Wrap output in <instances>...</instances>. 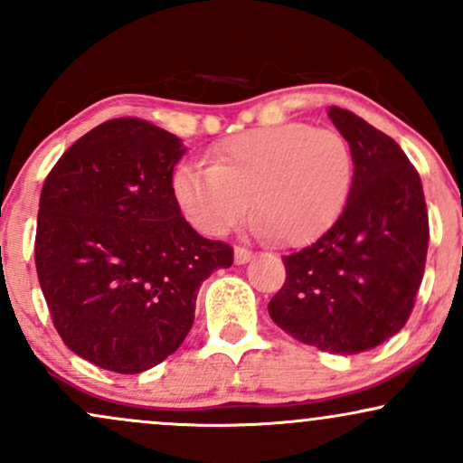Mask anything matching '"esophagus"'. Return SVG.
<instances>
[{
  "label": "esophagus",
  "mask_w": 463,
  "mask_h": 463,
  "mask_svg": "<svg viewBox=\"0 0 463 463\" xmlns=\"http://www.w3.org/2000/svg\"><path fill=\"white\" fill-rule=\"evenodd\" d=\"M252 257H254L252 250H248V248H243V246H237V248H235V263H237V265L248 263Z\"/></svg>",
  "instance_id": "34e87169"
}]
</instances>
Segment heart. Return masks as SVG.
Wrapping results in <instances>:
<instances>
[{
	"label": "heart",
	"instance_id": "obj_1",
	"mask_svg": "<svg viewBox=\"0 0 463 463\" xmlns=\"http://www.w3.org/2000/svg\"><path fill=\"white\" fill-rule=\"evenodd\" d=\"M354 156L339 132L309 124L263 126L228 137L209 167L180 165L172 191L191 226L222 237L250 215L287 246H305L346 209Z\"/></svg>",
	"mask_w": 463,
	"mask_h": 463
}]
</instances>
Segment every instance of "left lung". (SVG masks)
Returning a JSON list of instances; mask_svg holds the SVG:
<instances>
[{"label":"left lung","instance_id":"left-lung-1","mask_svg":"<svg viewBox=\"0 0 463 463\" xmlns=\"http://www.w3.org/2000/svg\"><path fill=\"white\" fill-rule=\"evenodd\" d=\"M350 143L354 183L346 209L311 246L287 254L269 317L302 344L357 354L405 326L422 283L429 213L401 146L350 110L331 106Z\"/></svg>","mask_w":463,"mask_h":463}]
</instances>
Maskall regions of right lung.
Returning a JSON list of instances; mask_svg holds the SVG:
<instances>
[{"label":"right lung","mask_w":463,"mask_h":463,"mask_svg":"<svg viewBox=\"0 0 463 463\" xmlns=\"http://www.w3.org/2000/svg\"><path fill=\"white\" fill-rule=\"evenodd\" d=\"M180 139L119 117L87 132L47 174L34 261L54 328L98 368L139 374L187 337L202 280L232 248L204 239L172 191Z\"/></svg>","instance_id":"obj_1"}]
</instances>
